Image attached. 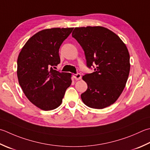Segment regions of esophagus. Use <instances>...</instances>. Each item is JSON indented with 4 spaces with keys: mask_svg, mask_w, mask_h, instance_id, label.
Masks as SVG:
<instances>
[{
    "mask_svg": "<svg viewBox=\"0 0 150 150\" xmlns=\"http://www.w3.org/2000/svg\"><path fill=\"white\" fill-rule=\"evenodd\" d=\"M73 77H74L76 80H80L81 79V75L80 73H76V74L73 75Z\"/></svg>",
    "mask_w": 150,
    "mask_h": 150,
    "instance_id": "1",
    "label": "esophagus"
}]
</instances>
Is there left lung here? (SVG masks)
Segmentation results:
<instances>
[{
	"instance_id": "1",
	"label": "left lung",
	"mask_w": 150,
	"mask_h": 150,
	"mask_svg": "<svg viewBox=\"0 0 150 150\" xmlns=\"http://www.w3.org/2000/svg\"><path fill=\"white\" fill-rule=\"evenodd\" d=\"M72 37L84 52L86 66L94 71L83 79L88 85L81 94L86 106L102 109L113 104L121 95L130 71V57L122 40L102 26L75 28Z\"/></svg>"
}]
</instances>
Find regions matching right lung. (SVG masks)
<instances>
[{
	"label": "right lung",
	"mask_w": 150,
	"mask_h": 150,
	"mask_svg": "<svg viewBox=\"0 0 150 150\" xmlns=\"http://www.w3.org/2000/svg\"><path fill=\"white\" fill-rule=\"evenodd\" d=\"M73 28L38 32L22 48L17 59V77L28 100L43 110L58 107L71 84V73L57 71L59 49Z\"/></svg>",
	"instance_id": "add662e5"
}]
</instances>
